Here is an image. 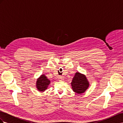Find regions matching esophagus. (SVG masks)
I'll return each mask as SVG.
<instances>
[{"mask_svg":"<svg viewBox=\"0 0 123 123\" xmlns=\"http://www.w3.org/2000/svg\"><path fill=\"white\" fill-rule=\"evenodd\" d=\"M64 80V79H63V78H62V77L61 76V77H59V80Z\"/></svg>","mask_w":123,"mask_h":123,"instance_id":"esophagus-1","label":"esophagus"}]
</instances>
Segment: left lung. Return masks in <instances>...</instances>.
Returning a JSON list of instances; mask_svg holds the SVG:
<instances>
[{
    "label": "left lung",
    "mask_w": 123,
    "mask_h": 123,
    "mask_svg": "<svg viewBox=\"0 0 123 123\" xmlns=\"http://www.w3.org/2000/svg\"><path fill=\"white\" fill-rule=\"evenodd\" d=\"M73 91L80 94L86 91L89 87V81L85 74L76 72L71 83Z\"/></svg>",
    "instance_id": "obj_1"
}]
</instances>
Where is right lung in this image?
Segmentation results:
<instances>
[{
	"instance_id": "right-lung-1",
	"label": "right lung",
	"mask_w": 123,
	"mask_h": 123,
	"mask_svg": "<svg viewBox=\"0 0 123 123\" xmlns=\"http://www.w3.org/2000/svg\"><path fill=\"white\" fill-rule=\"evenodd\" d=\"M50 83V80L48 79L45 74H43L37 79L35 86L39 91L43 92L47 90Z\"/></svg>"
}]
</instances>
